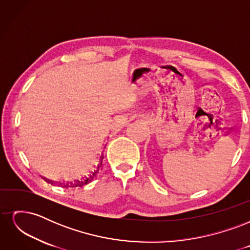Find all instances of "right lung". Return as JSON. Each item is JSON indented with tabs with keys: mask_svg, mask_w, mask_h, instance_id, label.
<instances>
[{
	"mask_svg": "<svg viewBox=\"0 0 250 250\" xmlns=\"http://www.w3.org/2000/svg\"><path fill=\"white\" fill-rule=\"evenodd\" d=\"M102 158H103V157H102ZM102 158H101V161H102ZM101 165H102V162H101ZM98 171H99V167H98V170H96L95 172H93L92 174H90V175H89L88 177H85L84 179H81V180H77V181H75V183H70V184H63L62 186H63V187H65V188H67V187H70V188H78V187H82V186H84V185L88 184L89 181H92V180L94 179V177L96 176V174L98 173ZM44 180L48 181V183H51V184H53V181H51V180H49V179H47V178H44Z\"/></svg>",
	"mask_w": 250,
	"mask_h": 250,
	"instance_id": "obj_1",
	"label": "right lung"
}]
</instances>
